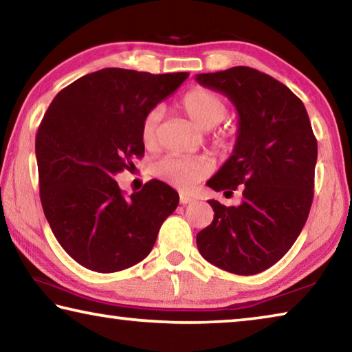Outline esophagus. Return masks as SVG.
<instances>
[{
	"instance_id": "34e87169",
	"label": "esophagus",
	"mask_w": 352,
	"mask_h": 352,
	"mask_svg": "<svg viewBox=\"0 0 352 352\" xmlns=\"http://www.w3.org/2000/svg\"><path fill=\"white\" fill-rule=\"evenodd\" d=\"M195 199L194 197H190V195H188V194H184V192H182L180 194V204L182 205H188V204H192Z\"/></svg>"
}]
</instances>
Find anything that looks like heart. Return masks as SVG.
<instances>
[{"mask_svg":"<svg viewBox=\"0 0 352 352\" xmlns=\"http://www.w3.org/2000/svg\"><path fill=\"white\" fill-rule=\"evenodd\" d=\"M182 109L192 119L194 124L204 130H210L223 121L228 107L225 100L206 88H194L182 98ZM162 111L153 109L141 122V141L146 147L157 144L158 126ZM211 164L204 157H166L153 166V174L172 186L186 190L210 174Z\"/></svg>","mask_w":352,"mask_h":352,"instance_id":"1","label":"heart"}]
</instances>
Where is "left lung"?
Here are the masks:
<instances>
[{"instance_id": "obj_1", "label": "left lung", "mask_w": 352, "mask_h": 352, "mask_svg": "<svg viewBox=\"0 0 352 352\" xmlns=\"http://www.w3.org/2000/svg\"><path fill=\"white\" fill-rule=\"evenodd\" d=\"M195 80L225 94L239 116L233 153L206 184L242 189L237 206L210 200L214 219L197 234L199 252L219 269L256 275L289 252L306 223L317 140L301 99L269 74L234 67Z\"/></svg>"}]
</instances>
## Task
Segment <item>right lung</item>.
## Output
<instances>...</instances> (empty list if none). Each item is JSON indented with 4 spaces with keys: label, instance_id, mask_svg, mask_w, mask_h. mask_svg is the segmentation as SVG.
Here are the masks:
<instances>
[{
    "label": "right lung",
    "instance_id": "add662e5",
    "mask_svg": "<svg viewBox=\"0 0 352 352\" xmlns=\"http://www.w3.org/2000/svg\"><path fill=\"white\" fill-rule=\"evenodd\" d=\"M188 76L104 68L47 107L35 138L41 206L58 243L85 269L111 273L138 264L178 206L169 184L152 180L124 197L113 177L144 155L142 119Z\"/></svg>",
    "mask_w": 352,
    "mask_h": 352
}]
</instances>
